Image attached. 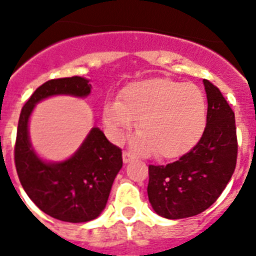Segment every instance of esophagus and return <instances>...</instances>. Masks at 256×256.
<instances>
[{
  "label": "esophagus",
  "instance_id": "34e87169",
  "mask_svg": "<svg viewBox=\"0 0 256 256\" xmlns=\"http://www.w3.org/2000/svg\"><path fill=\"white\" fill-rule=\"evenodd\" d=\"M122 160H124V164H128V162H132V160H134V156H132V152H124V154H122Z\"/></svg>",
  "mask_w": 256,
  "mask_h": 256
}]
</instances>
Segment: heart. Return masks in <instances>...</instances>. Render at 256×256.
Here are the masks:
<instances>
[{
    "label": "heart",
    "mask_w": 256,
    "mask_h": 256,
    "mask_svg": "<svg viewBox=\"0 0 256 256\" xmlns=\"http://www.w3.org/2000/svg\"><path fill=\"white\" fill-rule=\"evenodd\" d=\"M102 116L114 140H122L138 120L132 146L140 152H154L158 158H176L202 136L207 106L196 86L156 77L124 86L120 100L106 102Z\"/></svg>",
    "instance_id": "obj_1"
}]
</instances>
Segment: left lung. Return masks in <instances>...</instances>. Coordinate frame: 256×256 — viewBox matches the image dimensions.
<instances>
[{"mask_svg":"<svg viewBox=\"0 0 256 256\" xmlns=\"http://www.w3.org/2000/svg\"><path fill=\"white\" fill-rule=\"evenodd\" d=\"M203 85L208 106L202 138L176 162L148 166V200L164 218H188L207 210L235 170L238 144L234 112L216 86L207 80Z\"/></svg>","mask_w":256,"mask_h":256,"instance_id":"8db88e82","label":"left lung"}]
</instances>
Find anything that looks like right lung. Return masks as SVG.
<instances>
[{
	"label": "right lung",
	"mask_w": 256,
	"mask_h": 256,
	"mask_svg": "<svg viewBox=\"0 0 256 256\" xmlns=\"http://www.w3.org/2000/svg\"><path fill=\"white\" fill-rule=\"evenodd\" d=\"M90 92L88 78L76 76L48 81L30 96L18 120L14 160L20 182L38 208L64 222L84 223L100 216L122 168V152L94 124L73 156L64 160H46L32 144L29 120L36 104L46 98H86Z\"/></svg>",
	"instance_id": "1"
}]
</instances>
